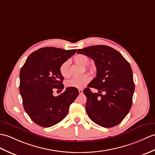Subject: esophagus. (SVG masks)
<instances>
[{"label":"esophagus","instance_id":"esophagus-1","mask_svg":"<svg viewBox=\"0 0 155 155\" xmlns=\"http://www.w3.org/2000/svg\"><path fill=\"white\" fill-rule=\"evenodd\" d=\"M78 92H79V94H82V93H83V90H82V89H78Z\"/></svg>","mask_w":155,"mask_h":155}]
</instances>
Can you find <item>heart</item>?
Returning a JSON list of instances; mask_svg holds the SVG:
<instances>
[{"label": "heart", "mask_w": 155, "mask_h": 155, "mask_svg": "<svg viewBox=\"0 0 155 155\" xmlns=\"http://www.w3.org/2000/svg\"><path fill=\"white\" fill-rule=\"evenodd\" d=\"M74 62L79 64L82 67H84L88 64L89 62V59L87 57L82 54H78L75 55L73 59ZM87 69L91 71V73L95 71L94 66H88L87 67ZM59 71L61 74L64 78H68L70 76L69 72V61H66L61 64L59 67ZM91 80V78L88 74H84L80 77L73 78L66 82V86L69 88H82L87 84Z\"/></svg>", "instance_id": "1"}]
</instances>
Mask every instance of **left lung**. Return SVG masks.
<instances>
[{
  "instance_id": "left-lung-1",
  "label": "left lung",
  "mask_w": 155,
  "mask_h": 155,
  "mask_svg": "<svg viewBox=\"0 0 155 155\" xmlns=\"http://www.w3.org/2000/svg\"><path fill=\"white\" fill-rule=\"evenodd\" d=\"M77 53L94 60L97 71L96 77L83 91L87 98L86 113L100 126H116L132 105L135 84L130 64L120 52L107 45L89 46ZM91 87L97 89L99 93H93Z\"/></svg>"
}]
</instances>
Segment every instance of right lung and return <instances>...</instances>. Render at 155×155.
Returning a JSON list of instances; mask_svg holds the SVG:
<instances>
[{
    "instance_id": "obj_1",
    "label": "right lung",
    "mask_w": 155,
    "mask_h": 155,
    "mask_svg": "<svg viewBox=\"0 0 155 155\" xmlns=\"http://www.w3.org/2000/svg\"><path fill=\"white\" fill-rule=\"evenodd\" d=\"M76 51L43 48L31 53L21 67L19 89L24 108L39 126L49 127L62 121L79 94L77 88L69 87L59 96L53 94L55 89L64 88L61 64Z\"/></svg>"
}]
</instances>
